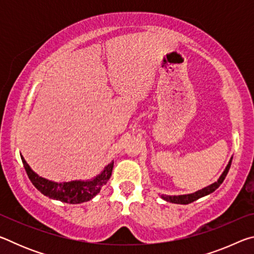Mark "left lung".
I'll return each instance as SVG.
<instances>
[{
	"instance_id": "obj_1",
	"label": "left lung",
	"mask_w": 254,
	"mask_h": 254,
	"mask_svg": "<svg viewBox=\"0 0 254 254\" xmlns=\"http://www.w3.org/2000/svg\"><path fill=\"white\" fill-rule=\"evenodd\" d=\"M232 159H233V157H231L230 161H229V163H227V166L225 167L224 171H223L222 175L220 176V178H218L215 183L210 184V185H208V186L201 188V189H199V190H197L195 192H191V194H185V195H161V198L165 199L166 201H169V203L187 205V204L192 203V201L197 200L198 198H201V197L212 194V192L216 190V189L221 186V184L224 182V179L226 177L227 173H229V169H230V167H231Z\"/></svg>"
}]
</instances>
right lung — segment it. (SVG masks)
<instances>
[{
  "mask_svg": "<svg viewBox=\"0 0 254 254\" xmlns=\"http://www.w3.org/2000/svg\"><path fill=\"white\" fill-rule=\"evenodd\" d=\"M24 169L27 171L29 179L31 180L33 186L41 194L49 197L51 199L60 200L67 204H80L94 198L101 188L107 183L113 170L114 161L110 162L104 167L101 174L87 180H71V182H53L46 179L31 169L24 158L21 156Z\"/></svg>",
  "mask_w": 254,
  "mask_h": 254,
  "instance_id": "add662e5",
  "label": "right lung"
}]
</instances>
